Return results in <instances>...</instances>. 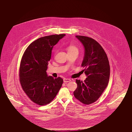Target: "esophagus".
Instances as JSON below:
<instances>
[{
  "mask_svg": "<svg viewBox=\"0 0 132 132\" xmlns=\"http://www.w3.org/2000/svg\"><path fill=\"white\" fill-rule=\"evenodd\" d=\"M70 81H71V80H70V79H68V78H64V82L65 83L70 82Z\"/></svg>",
  "mask_w": 132,
  "mask_h": 132,
  "instance_id": "34e87169",
  "label": "esophagus"
}]
</instances>
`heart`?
Returning <instances> with one entry per match:
<instances>
[{
    "label": "heart",
    "instance_id": "obj_1",
    "mask_svg": "<svg viewBox=\"0 0 132 132\" xmlns=\"http://www.w3.org/2000/svg\"><path fill=\"white\" fill-rule=\"evenodd\" d=\"M67 50L68 52H72V51H78V48L74 45H69V46H68L67 47Z\"/></svg>",
    "mask_w": 132,
    "mask_h": 132
}]
</instances>
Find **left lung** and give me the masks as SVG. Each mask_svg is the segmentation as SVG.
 Masks as SVG:
<instances>
[{
	"mask_svg": "<svg viewBox=\"0 0 132 132\" xmlns=\"http://www.w3.org/2000/svg\"><path fill=\"white\" fill-rule=\"evenodd\" d=\"M82 43L85 52L81 66L87 77L84 81L76 79L77 88L75 97L84 104L96 102L106 88L110 78V68L108 56L101 45L91 37L76 35Z\"/></svg>",
	"mask_w": 132,
	"mask_h": 132,
	"instance_id": "1",
	"label": "left lung"
}]
</instances>
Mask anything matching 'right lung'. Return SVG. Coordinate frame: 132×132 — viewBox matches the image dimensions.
Returning a JSON list of instances; mask_svg holds the SVG:
<instances>
[{"label": "right lung", "mask_w": 132, "mask_h": 132, "mask_svg": "<svg viewBox=\"0 0 132 132\" xmlns=\"http://www.w3.org/2000/svg\"><path fill=\"white\" fill-rule=\"evenodd\" d=\"M65 34L41 37L31 43L24 51L19 68L21 86L34 103L44 105L57 95L63 83L61 77L48 76L46 70L53 47Z\"/></svg>", "instance_id": "add662e5"}]
</instances>
